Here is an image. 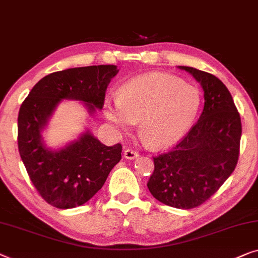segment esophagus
<instances>
[{
	"label": "esophagus",
	"mask_w": 258,
	"mask_h": 258,
	"mask_svg": "<svg viewBox=\"0 0 258 258\" xmlns=\"http://www.w3.org/2000/svg\"><path fill=\"white\" fill-rule=\"evenodd\" d=\"M123 157H124L125 159H135L138 157V152L132 150V149H126V150H124V152H123Z\"/></svg>",
	"instance_id": "obj_1"
}]
</instances>
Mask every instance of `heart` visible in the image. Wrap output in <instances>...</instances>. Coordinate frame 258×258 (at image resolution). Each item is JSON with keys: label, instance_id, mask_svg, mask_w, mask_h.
<instances>
[{"label": "heart", "instance_id": "b5f03b06", "mask_svg": "<svg viewBox=\"0 0 258 258\" xmlns=\"http://www.w3.org/2000/svg\"><path fill=\"white\" fill-rule=\"evenodd\" d=\"M201 106L196 86L170 74L149 73L123 84L118 96L103 101L104 117L117 132L140 130L155 149L177 144L192 128Z\"/></svg>", "mask_w": 258, "mask_h": 258}]
</instances>
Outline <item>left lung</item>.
<instances>
[{
	"label": "left lung",
	"instance_id": "1",
	"mask_svg": "<svg viewBox=\"0 0 258 258\" xmlns=\"http://www.w3.org/2000/svg\"><path fill=\"white\" fill-rule=\"evenodd\" d=\"M200 84L204 109L180 143L155 157L148 188L160 203L179 210L200 206L233 173L242 125L231 94L220 79L189 66H178Z\"/></svg>",
	"mask_w": 258,
	"mask_h": 258
}]
</instances>
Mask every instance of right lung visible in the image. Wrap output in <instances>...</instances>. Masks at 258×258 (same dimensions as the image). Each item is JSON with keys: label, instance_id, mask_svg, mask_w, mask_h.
Returning a JSON list of instances; mask_svg holds the SVG:
<instances>
[{"label": "right lung", "instance_id": "obj_1", "mask_svg": "<svg viewBox=\"0 0 258 258\" xmlns=\"http://www.w3.org/2000/svg\"><path fill=\"white\" fill-rule=\"evenodd\" d=\"M117 66L74 67L48 74L37 83L18 113V151L32 184L52 206H81L98 193L120 162V143L107 147L86 128L60 148H48L43 137L52 115L64 100L84 103L93 116L103 107Z\"/></svg>", "mask_w": 258, "mask_h": 258}]
</instances>
